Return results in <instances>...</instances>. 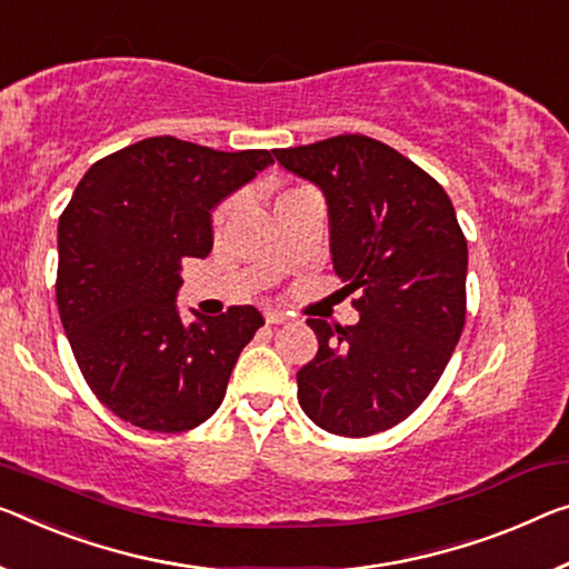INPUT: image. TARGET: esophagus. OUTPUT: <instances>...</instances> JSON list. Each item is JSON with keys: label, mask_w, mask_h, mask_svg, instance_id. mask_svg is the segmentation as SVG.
<instances>
[{"label": "esophagus", "mask_w": 569, "mask_h": 569, "mask_svg": "<svg viewBox=\"0 0 569 569\" xmlns=\"http://www.w3.org/2000/svg\"><path fill=\"white\" fill-rule=\"evenodd\" d=\"M264 320L269 322V326H282V322L290 320V315L282 312V310H267L264 312Z\"/></svg>", "instance_id": "1"}]
</instances>
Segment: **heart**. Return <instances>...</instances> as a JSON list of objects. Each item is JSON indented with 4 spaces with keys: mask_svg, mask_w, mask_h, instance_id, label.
<instances>
[{
    "mask_svg": "<svg viewBox=\"0 0 569 569\" xmlns=\"http://www.w3.org/2000/svg\"><path fill=\"white\" fill-rule=\"evenodd\" d=\"M223 213H226V211H221V213H218V216H216V221H223Z\"/></svg>",
    "mask_w": 569,
    "mask_h": 569,
    "instance_id": "obj_1",
    "label": "heart"
}]
</instances>
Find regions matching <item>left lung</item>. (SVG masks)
<instances>
[{"mask_svg":"<svg viewBox=\"0 0 569 569\" xmlns=\"http://www.w3.org/2000/svg\"><path fill=\"white\" fill-rule=\"evenodd\" d=\"M326 198L330 259L356 292V326L310 318L318 353L297 371L326 432L389 430L422 405L466 326L468 243L450 198L412 160L363 134L274 150Z\"/></svg>","mask_w":569,"mask_h":569,"instance_id":"8db88e82","label":"left lung"}]
</instances>
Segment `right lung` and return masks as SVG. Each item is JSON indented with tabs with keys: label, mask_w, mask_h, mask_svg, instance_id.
<instances>
[{
	"label": "right lung",
	"mask_w": 569,
	"mask_h": 569,
	"mask_svg": "<svg viewBox=\"0 0 569 569\" xmlns=\"http://www.w3.org/2000/svg\"><path fill=\"white\" fill-rule=\"evenodd\" d=\"M272 152H218L150 137L91 164L58 221V310L93 395L152 432H186L226 397L241 348L264 326L251 305L180 315V261L213 249V211Z\"/></svg>",
	"instance_id": "obj_1"
}]
</instances>
